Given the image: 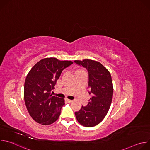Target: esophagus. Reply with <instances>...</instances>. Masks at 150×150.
<instances>
[{
  "instance_id": "34e87169",
  "label": "esophagus",
  "mask_w": 150,
  "mask_h": 150,
  "mask_svg": "<svg viewBox=\"0 0 150 150\" xmlns=\"http://www.w3.org/2000/svg\"><path fill=\"white\" fill-rule=\"evenodd\" d=\"M66 100H67L68 103H71V102H72V100H69V99H68V98H66Z\"/></svg>"
}]
</instances>
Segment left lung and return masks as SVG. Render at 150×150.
<instances>
[{"label":"left lung","instance_id":"obj_1","mask_svg":"<svg viewBox=\"0 0 150 150\" xmlns=\"http://www.w3.org/2000/svg\"><path fill=\"white\" fill-rule=\"evenodd\" d=\"M78 65L87 69L89 76V94H92L86 106L75 112L78 122L85 127L100 123L106 116L112 103L113 88L110 72L100 62L85 59L75 60Z\"/></svg>","mask_w":150,"mask_h":150}]
</instances>
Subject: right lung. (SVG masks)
<instances>
[{"instance_id":"1","label":"right lung","mask_w":150,"mask_h":150,"mask_svg":"<svg viewBox=\"0 0 150 150\" xmlns=\"http://www.w3.org/2000/svg\"><path fill=\"white\" fill-rule=\"evenodd\" d=\"M72 63L54 57L45 58L37 62L28 74L24 100L29 114L37 123L48 125L58 119L65 100L52 96L51 91L62 71Z\"/></svg>"}]
</instances>
